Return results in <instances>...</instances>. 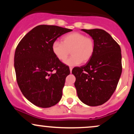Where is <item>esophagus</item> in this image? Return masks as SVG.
I'll use <instances>...</instances> for the list:
<instances>
[{
  "label": "esophagus",
  "instance_id": "34e87169",
  "mask_svg": "<svg viewBox=\"0 0 134 134\" xmlns=\"http://www.w3.org/2000/svg\"><path fill=\"white\" fill-rule=\"evenodd\" d=\"M69 69H70V73H71V72H72V67H70V68H69Z\"/></svg>",
  "mask_w": 134,
  "mask_h": 134
}]
</instances>
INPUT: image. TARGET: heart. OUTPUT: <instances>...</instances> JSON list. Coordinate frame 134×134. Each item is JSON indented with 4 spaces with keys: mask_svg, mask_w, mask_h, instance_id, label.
<instances>
[{
    "mask_svg": "<svg viewBox=\"0 0 134 134\" xmlns=\"http://www.w3.org/2000/svg\"><path fill=\"white\" fill-rule=\"evenodd\" d=\"M52 50L56 58L64 62L71 52L72 57L65 64L69 66L78 65L86 63L91 58L95 50V41L91 37L84 34L74 32L62 38V42L55 41L52 45Z\"/></svg>",
    "mask_w": 134,
    "mask_h": 134,
    "instance_id": "heart-1",
    "label": "heart"
}]
</instances>
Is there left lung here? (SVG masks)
Instances as JSON below:
<instances>
[{"label":"left lung","mask_w":134,"mask_h":134,"mask_svg":"<svg viewBox=\"0 0 134 134\" xmlns=\"http://www.w3.org/2000/svg\"><path fill=\"white\" fill-rule=\"evenodd\" d=\"M95 41V50L86 65L75 67L72 73L79 99L91 107L101 105L111 98L120 77L121 48L111 35L101 29L84 30Z\"/></svg>","instance_id":"8db88e82"}]
</instances>
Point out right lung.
I'll return each instance as SVG.
<instances>
[{"instance_id":"add662e5","label":"right lung","mask_w":134,"mask_h":134,"mask_svg":"<svg viewBox=\"0 0 134 134\" xmlns=\"http://www.w3.org/2000/svg\"><path fill=\"white\" fill-rule=\"evenodd\" d=\"M72 30L39 25L28 32L17 46L14 55L16 80L24 97L35 105L49 108L62 96L69 67L53 54L52 45Z\"/></svg>"}]
</instances>
